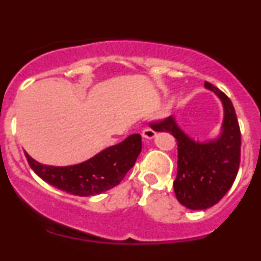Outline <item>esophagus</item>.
Returning a JSON list of instances; mask_svg holds the SVG:
<instances>
[{"mask_svg": "<svg viewBox=\"0 0 261 261\" xmlns=\"http://www.w3.org/2000/svg\"><path fill=\"white\" fill-rule=\"evenodd\" d=\"M155 136H156V133L152 130V128L146 127V128H144V131H142V138L144 139L152 140V139H155Z\"/></svg>", "mask_w": 261, "mask_h": 261, "instance_id": "esophagus-1", "label": "esophagus"}]
</instances>
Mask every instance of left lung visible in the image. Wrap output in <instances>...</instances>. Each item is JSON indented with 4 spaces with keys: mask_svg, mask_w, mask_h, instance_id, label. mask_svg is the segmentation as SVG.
<instances>
[{
    "mask_svg": "<svg viewBox=\"0 0 261 261\" xmlns=\"http://www.w3.org/2000/svg\"><path fill=\"white\" fill-rule=\"evenodd\" d=\"M205 89L218 96L223 105V122L214 139L194 140L180 127L174 116L152 125L177 141V175L174 191L181 205L190 210L214 206L229 191L240 164L241 136L234 106L224 92L205 82Z\"/></svg>",
    "mask_w": 261,
    "mask_h": 261,
    "instance_id": "obj_1",
    "label": "left lung"
}]
</instances>
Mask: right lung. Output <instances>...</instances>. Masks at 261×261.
<instances>
[{
    "mask_svg": "<svg viewBox=\"0 0 261 261\" xmlns=\"http://www.w3.org/2000/svg\"><path fill=\"white\" fill-rule=\"evenodd\" d=\"M141 147V136L134 134L89 160L71 166L43 165L27 152L24 155L31 169L54 188L72 195L94 196L121 182L128 170L135 165Z\"/></svg>",
    "mask_w": 261,
    "mask_h": 261,
    "instance_id": "obj_1",
    "label": "right lung"
}]
</instances>
